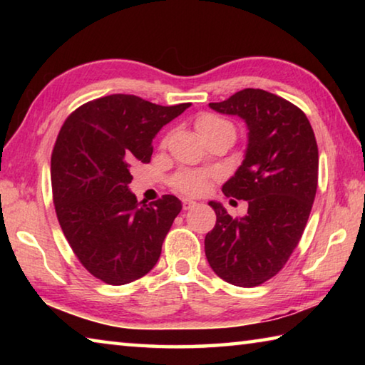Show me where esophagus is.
<instances>
[{"label": "esophagus", "instance_id": "esophagus-1", "mask_svg": "<svg viewBox=\"0 0 365 365\" xmlns=\"http://www.w3.org/2000/svg\"><path fill=\"white\" fill-rule=\"evenodd\" d=\"M182 202H183V209H185V211H187V209L195 207V206L197 205V202H196L195 200H191V197H183Z\"/></svg>", "mask_w": 365, "mask_h": 365}]
</instances>
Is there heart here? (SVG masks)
Returning <instances> with one entry per match:
<instances>
[{
    "label": "heart",
    "instance_id": "1",
    "mask_svg": "<svg viewBox=\"0 0 365 365\" xmlns=\"http://www.w3.org/2000/svg\"><path fill=\"white\" fill-rule=\"evenodd\" d=\"M220 128H233L230 122H227L214 114H202L196 119V130L200 135H206ZM212 175L209 172L193 170V172H182L174 178V185L177 190L187 195H202L206 193L211 187Z\"/></svg>",
    "mask_w": 365,
    "mask_h": 365
}]
</instances>
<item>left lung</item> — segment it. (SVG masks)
Segmentation results:
<instances>
[{
	"instance_id": "left-lung-1",
	"label": "left lung",
	"mask_w": 365,
	"mask_h": 365,
	"mask_svg": "<svg viewBox=\"0 0 365 365\" xmlns=\"http://www.w3.org/2000/svg\"><path fill=\"white\" fill-rule=\"evenodd\" d=\"M209 108L238 115L248 128L243 163L222 187L225 196L248 201V212L233 219L209 201L217 220L206 235V257L222 280L257 287L279 274L304 232L317 191L316 137L299 108L259 88Z\"/></svg>"
}]
</instances>
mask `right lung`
<instances>
[{
	"instance_id": "right-lung-1",
	"label": "right lung",
	"mask_w": 365,
	"mask_h": 365,
	"mask_svg": "<svg viewBox=\"0 0 365 365\" xmlns=\"http://www.w3.org/2000/svg\"><path fill=\"white\" fill-rule=\"evenodd\" d=\"M190 103L159 106L135 95L90 101L67 117L51 156L59 225L83 267L109 285L146 275L182 202L172 195L146 205L128 183L150 163L153 140Z\"/></svg>"
}]
</instances>
